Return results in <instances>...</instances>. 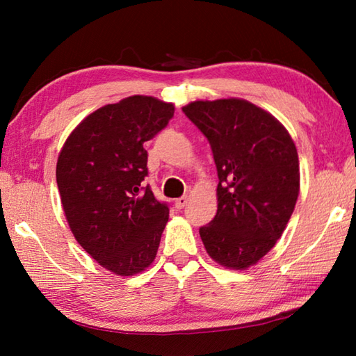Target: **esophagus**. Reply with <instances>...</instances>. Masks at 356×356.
<instances>
[{
	"label": "esophagus",
	"mask_w": 356,
	"mask_h": 356,
	"mask_svg": "<svg viewBox=\"0 0 356 356\" xmlns=\"http://www.w3.org/2000/svg\"><path fill=\"white\" fill-rule=\"evenodd\" d=\"M186 202H188V196H180L176 200V207L177 209H184L186 206Z\"/></svg>",
	"instance_id": "34e87169"
}]
</instances>
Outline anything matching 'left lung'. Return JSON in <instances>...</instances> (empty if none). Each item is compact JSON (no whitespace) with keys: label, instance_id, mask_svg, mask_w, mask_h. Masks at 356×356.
<instances>
[{"label":"left lung","instance_id":"obj_1","mask_svg":"<svg viewBox=\"0 0 356 356\" xmlns=\"http://www.w3.org/2000/svg\"><path fill=\"white\" fill-rule=\"evenodd\" d=\"M212 147L218 210L200 227L209 256L222 267L256 264L281 237L300 191L298 154L272 114L242 99L182 108Z\"/></svg>","mask_w":356,"mask_h":356}]
</instances>
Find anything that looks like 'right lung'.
<instances>
[{
	"mask_svg": "<svg viewBox=\"0 0 356 356\" xmlns=\"http://www.w3.org/2000/svg\"><path fill=\"white\" fill-rule=\"evenodd\" d=\"M172 116V104L134 95L84 118L59 154L56 182L70 231L116 275L140 273L156 256L170 207L143 182V144Z\"/></svg>",
	"mask_w": 356,
	"mask_h": 356,
	"instance_id": "right-lung-1",
	"label": "right lung"
}]
</instances>
